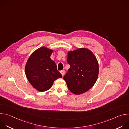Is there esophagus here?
<instances>
[{"mask_svg": "<svg viewBox=\"0 0 129 129\" xmlns=\"http://www.w3.org/2000/svg\"><path fill=\"white\" fill-rule=\"evenodd\" d=\"M60 73H61L62 76L63 77L64 74H65V71L64 70H61V71H60Z\"/></svg>", "mask_w": 129, "mask_h": 129, "instance_id": "obj_1", "label": "esophagus"}]
</instances>
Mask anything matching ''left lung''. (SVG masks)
Listing matches in <instances>:
<instances>
[{"instance_id": "8db88e82", "label": "left lung", "mask_w": 129, "mask_h": 129, "mask_svg": "<svg viewBox=\"0 0 129 129\" xmlns=\"http://www.w3.org/2000/svg\"><path fill=\"white\" fill-rule=\"evenodd\" d=\"M67 54V61L70 67L64 80L72 93L83 94L92 87L97 81L98 61L94 53L85 47L70 50Z\"/></svg>"}]
</instances>
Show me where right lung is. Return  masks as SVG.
Segmentation results:
<instances>
[{
    "mask_svg": "<svg viewBox=\"0 0 129 129\" xmlns=\"http://www.w3.org/2000/svg\"><path fill=\"white\" fill-rule=\"evenodd\" d=\"M53 51L46 47H41L30 54L25 64V73L28 81L40 92L48 90L55 80L62 78L56 63L50 59Z\"/></svg>",
    "mask_w": 129,
    "mask_h": 129,
    "instance_id": "right-lung-1",
    "label": "right lung"
}]
</instances>
